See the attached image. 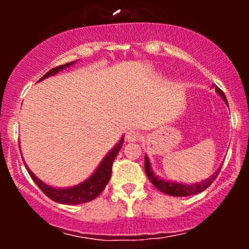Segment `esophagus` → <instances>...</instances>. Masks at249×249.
Returning <instances> with one entry per match:
<instances>
[{"label":"esophagus","mask_w":249,"mask_h":249,"mask_svg":"<svg viewBox=\"0 0 249 249\" xmlns=\"http://www.w3.org/2000/svg\"><path fill=\"white\" fill-rule=\"evenodd\" d=\"M125 138H126L127 142H137L139 138H141V133H139L138 131L130 130L126 133V137H125Z\"/></svg>","instance_id":"34e87169"}]
</instances>
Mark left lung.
Returning <instances> with one entry per match:
<instances>
[{"instance_id":"1","label":"left lung","mask_w":249,"mask_h":249,"mask_svg":"<svg viewBox=\"0 0 249 249\" xmlns=\"http://www.w3.org/2000/svg\"><path fill=\"white\" fill-rule=\"evenodd\" d=\"M215 91L218 95L221 96V98L224 99V102L228 105L227 99H226L225 93L222 92L221 90L218 87H215ZM220 166L218 170L214 172L211 178H207L206 180H202V181L196 182V184H182V182H177V181H171V180H165L162 178H159L154 174L152 167H151L150 159H148L147 156H145V172H146V176L150 179V181L158 188L159 191L164 192L165 194H168V196H193V194H198L202 191H205L208 186H211V184L215 180L216 177L220 172Z\"/></svg>"}]
</instances>
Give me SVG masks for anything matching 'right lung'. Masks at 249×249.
<instances>
[{"instance_id": "obj_1", "label": "right lung", "mask_w": 249, "mask_h": 249, "mask_svg": "<svg viewBox=\"0 0 249 249\" xmlns=\"http://www.w3.org/2000/svg\"><path fill=\"white\" fill-rule=\"evenodd\" d=\"M75 62L67 63V64L59 65V67L53 68L50 71H48L44 76L42 77L39 81H43V79L48 78L50 76H55L56 73H58L59 71L64 70L65 68H69L71 65L75 64ZM38 81V82H39ZM123 142H124V136L122 137L121 141H119L117 144L111 148V151H108L107 156L103 158L101 164L98 165V167L96 168L95 172L91 174L90 177L87 180L81 182V184L75 185V186L71 187H53L50 185H47L45 182H43L41 179H38L37 177L30 171V168L28 167V165L25 164V168H27L28 173L30 174L31 179L35 181V184L42 190V192L50 198L53 201L59 202V204L63 205H79L84 204V202L91 201V200L96 199L97 196H99L103 192L108 180L111 178V172H112V164L115 161V158L118 154L119 150H121L123 146Z\"/></svg>"}]
</instances>
